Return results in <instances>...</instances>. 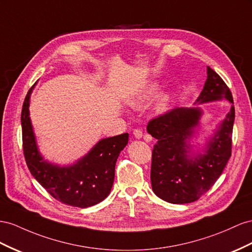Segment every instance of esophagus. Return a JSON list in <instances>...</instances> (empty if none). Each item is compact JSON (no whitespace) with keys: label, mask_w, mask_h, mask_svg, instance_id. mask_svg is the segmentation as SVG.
<instances>
[{"label":"esophagus","mask_w":252,"mask_h":252,"mask_svg":"<svg viewBox=\"0 0 252 252\" xmlns=\"http://www.w3.org/2000/svg\"><path fill=\"white\" fill-rule=\"evenodd\" d=\"M133 135L137 139H141L143 137V131L141 130V129H139V128L134 129V130H133Z\"/></svg>","instance_id":"34e87169"}]
</instances>
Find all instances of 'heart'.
Returning a JSON list of instances; mask_svg holds the SVG:
<instances>
[{
    "label": "heart",
    "instance_id": "1",
    "mask_svg": "<svg viewBox=\"0 0 252 252\" xmlns=\"http://www.w3.org/2000/svg\"><path fill=\"white\" fill-rule=\"evenodd\" d=\"M159 91V88L157 85H152L149 86L146 90L143 91L137 98H134L130 101V105L132 107L139 108V107H143L146 106L149 101H152L156 96H157ZM168 103V97L167 96H163L160 98V100L158 101L157 104V109L158 110H164Z\"/></svg>",
    "mask_w": 252,
    "mask_h": 252
}]
</instances>
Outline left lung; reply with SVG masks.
I'll return each instance as SVG.
<instances>
[{"instance_id":"obj_1","label":"left lung","mask_w":252,"mask_h":252,"mask_svg":"<svg viewBox=\"0 0 252 252\" xmlns=\"http://www.w3.org/2000/svg\"><path fill=\"white\" fill-rule=\"evenodd\" d=\"M208 78L197 98L199 104L233 97L225 81L208 66ZM200 108H175L148 122L147 132L157 143L152 156L151 180L154 193L171 203L197 200L212 188L226 167L232 151L234 106L209 141L203 155L191 156L189 140L198 126Z\"/></svg>"}]
</instances>
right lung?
<instances>
[{
	"mask_svg": "<svg viewBox=\"0 0 252 252\" xmlns=\"http://www.w3.org/2000/svg\"><path fill=\"white\" fill-rule=\"evenodd\" d=\"M27 92L21 113L23 153L27 167L50 195L67 206L88 208L109 195L114 180L115 163L128 143V133L100 140L84 158L70 166L54 165L40 155L30 119Z\"/></svg>",
	"mask_w": 252,
	"mask_h": 252,
	"instance_id": "add662e5",
	"label": "right lung"
}]
</instances>
